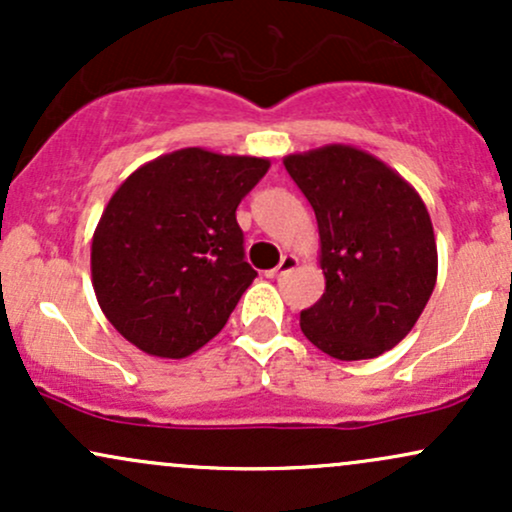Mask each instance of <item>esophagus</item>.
Listing matches in <instances>:
<instances>
[{"label":"esophagus","instance_id":"obj_1","mask_svg":"<svg viewBox=\"0 0 512 512\" xmlns=\"http://www.w3.org/2000/svg\"><path fill=\"white\" fill-rule=\"evenodd\" d=\"M296 264H298V257L284 255V257H281V262L276 264L272 272H269V276H272V279H279V276H286L289 272H293V267H296Z\"/></svg>","mask_w":512,"mask_h":512}]
</instances>
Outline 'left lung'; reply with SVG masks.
<instances>
[{
	"instance_id": "1",
	"label": "left lung",
	"mask_w": 512,
	"mask_h": 512,
	"mask_svg": "<svg viewBox=\"0 0 512 512\" xmlns=\"http://www.w3.org/2000/svg\"><path fill=\"white\" fill-rule=\"evenodd\" d=\"M315 211L325 293L301 310V330L339 361H363L402 342L438 276L431 216L414 187L354 146L284 158Z\"/></svg>"
}]
</instances>
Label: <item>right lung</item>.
<instances>
[{
  "mask_svg": "<svg viewBox=\"0 0 512 512\" xmlns=\"http://www.w3.org/2000/svg\"><path fill=\"white\" fill-rule=\"evenodd\" d=\"M267 158L180 149L134 170L91 243L98 305L127 342L185 358L223 330L257 272L236 209Z\"/></svg>",
  "mask_w": 512,
  "mask_h": 512,
  "instance_id": "right-lung-1",
  "label": "right lung"
}]
</instances>
